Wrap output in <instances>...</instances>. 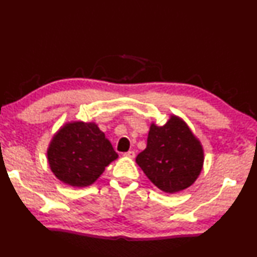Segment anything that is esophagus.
<instances>
[{
    "instance_id": "obj_1",
    "label": "esophagus",
    "mask_w": 257,
    "mask_h": 257,
    "mask_svg": "<svg viewBox=\"0 0 257 257\" xmlns=\"http://www.w3.org/2000/svg\"><path fill=\"white\" fill-rule=\"evenodd\" d=\"M124 157H127V158H134L135 157V152H133V150H130V152H126L123 154Z\"/></svg>"
}]
</instances>
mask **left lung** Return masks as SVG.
Listing matches in <instances>:
<instances>
[{
	"label": "left lung",
	"mask_w": 257,
	"mask_h": 257,
	"mask_svg": "<svg viewBox=\"0 0 257 257\" xmlns=\"http://www.w3.org/2000/svg\"><path fill=\"white\" fill-rule=\"evenodd\" d=\"M136 162L152 182L166 193H177L191 186L202 171V145L189 126L172 115L164 126L152 124L147 147Z\"/></svg>",
	"instance_id": "left-lung-1"
}]
</instances>
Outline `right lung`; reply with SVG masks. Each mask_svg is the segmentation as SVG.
Masks as SVG:
<instances>
[{"label":"right lung","mask_w":257,"mask_h":257,"mask_svg":"<svg viewBox=\"0 0 257 257\" xmlns=\"http://www.w3.org/2000/svg\"><path fill=\"white\" fill-rule=\"evenodd\" d=\"M117 158L111 143L95 123L73 122L62 127L48 149L55 177L68 185L85 187Z\"/></svg>","instance_id":"1"}]
</instances>
